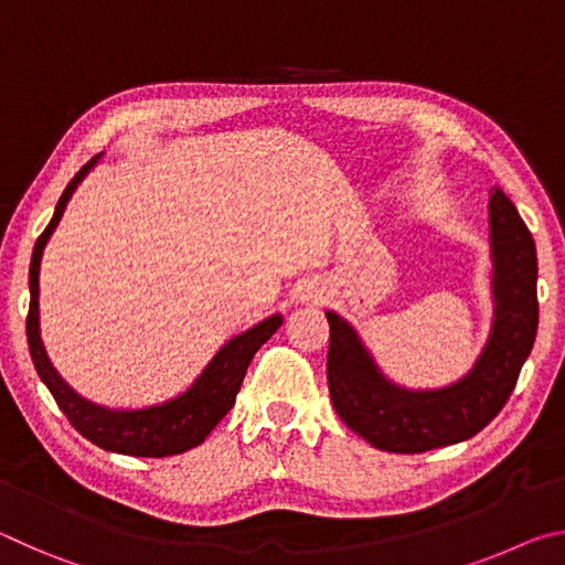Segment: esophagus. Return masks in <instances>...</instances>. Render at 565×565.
<instances>
[{"mask_svg":"<svg viewBox=\"0 0 565 565\" xmlns=\"http://www.w3.org/2000/svg\"><path fill=\"white\" fill-rule=\"evenodd\" d=\"M303 299H306V301H309V299H313V301H319V299H321V291H309V294H306V296H303Z\"/></svg>","mask_w":565,"mask_h":565,"instance_id":"obj_1","label":"esophagus"}]
</instances>
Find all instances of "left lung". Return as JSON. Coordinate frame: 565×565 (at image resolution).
Listing matches in <instances>:
<instances>
[{"label":"left lung","mask_w":565,"mask_h":565,"mask_svg":"<svg viewBox=\"0 0 565 565\" xmlns=\"http://www.w3.org/2000/svg\"><path fill=\"white\" fill-rule=\"evenodd\" d=\"M493 329L471 374L436 391H408L381 374L347 321L327 311L331 404L351 431L388 454H424L476 436L513 394L539 331L535 244L501 186L491 189Z\"/></svg>","instance_id":"1"}]
</instances>
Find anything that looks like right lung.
<instances>
[{
	"label": "right lung",
	"mask_w": 565,
	"mask_h": 565,
	"mask_svg": "<svg viewBox=\"0 0 565 565\" xmlns=\"http://www.w3.org/2000/svg\"><path fill=\"white\" fill-rule=\"evenodd\" d=\"M99 157L89 159L76 177L66 184L60 204L54 209L50 226L44 228L42 236L36 238L32 264H30V313H26V341H30V353L34 369L44 386L52 391L56 406L70 418V424L79 431L87 441L97 444L104 451L124 454V456H141V458H164L184 454L189 448L204 444V438L212 434V428L232 411L238 388H242L244 374L252 363L254 353L262 349V343L274 337V331L281 327V317L264 319L254 329L238 333L222 351L209 361L202 376L194 381V386L184 394L167 401V404L137 408V411H111L92 404L82 398L76 391L64 384L62 376L56 374L50 356H46L44 343L40 337V264L46 242L60 224V218L70 202L74 189L87 177V171L97 164Z\"/></svg>",
	"instance_id": "1"
}]
</instances>
